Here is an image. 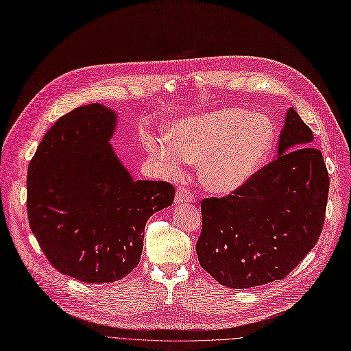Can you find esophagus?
<instances>
[{
  "mask_svg": "<svg viewBox=\"0 0 351 351\" xmlns=\"http://www.w3.org/2000/svg\"><path fill=\"white\" fill-rule=\"evenodd\" d=\"M195 199H193V195H192V192L191 191H188V189H185V188H179L178 189V192H176V197H175V202L176 204H191V202H193Z\"/></svg>",
  "mask_w": 351,
  "mask_h": 351,
  "instance_id": "34e87169",
  "label": "esophagus"
}]
</instances>
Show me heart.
<instances>
[{
  "instance_id": "obj_1",
  "label": "heart",
  "mask_w": 351,
  "mask_h": 351,
  "mask_svg": "<svg viewBox=\"0 0 351 351\" xmlns=\"http://www.w3.org/2000/svg\"><path fill=\"white\" fill-rule=\"evenodd\" d=\"M275 146V128L262 115L226 107L189 115L169 125L167 140L149 141L165 171L178 175L199 162L202 185L228 195L262 167Z\"/></svg>"
}]
</instances>
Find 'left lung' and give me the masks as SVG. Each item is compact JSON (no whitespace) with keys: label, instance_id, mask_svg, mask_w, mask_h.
<instances>
[{"label":"left lung","instance_id":"1","mask_svg":"<svg viewBox=\"0 0 351 351\" xmlns=\"http://www.w3.org/2000/svg\"><path fill=\"white\" fill-rule=\"evenodd\" d=\"M314 134L289 108L278 158L232 195L201 202L197 254L204 270L232 289L289 275L321 234L330 178Z\"/></svg>","mask_w":351,"mask_h":351}]
</instances>
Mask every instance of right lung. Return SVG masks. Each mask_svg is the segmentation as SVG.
Instances as JSON below:
<instances>
[{
	"mask_svg": "<svg viewBox=\"0 0 351 351\" xmlns=\"http://www.w3.org/2000/svg\"><path fill=\"white\" fill-rule=\"evenodd\" d=\"M117 112L101 104L75 108L51 125L29 165L33 234L60 274L110 283L140 262L147 219L172 205L175 188L134 180L110 140Z\"/></svg>",
	"mask_w": 351,
	"mask_h": 351,
	"instance_id": "obj_1",
	"label": "right lung"
}]
</instances>
